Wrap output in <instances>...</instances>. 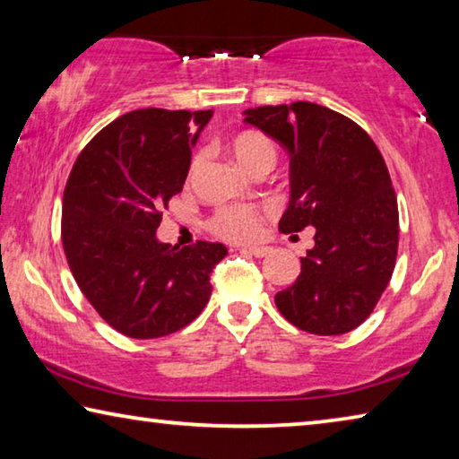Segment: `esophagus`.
I'll return each mask as SVG.
<instances>
[{
	"label": "esophagus",
	"mask_w": 459,
	"mask_h": 459,
	"mask_svg": "<svg viewBox=\"0 0 459 459\" xmlns=\"http://www.w3.org/2000/svg\"><path fill=\"white\" fill-rule=\"evenodd\" d=\"M243 251L251 253L253 257L263 259V257H267V255L271 253V248H269V247H247V248H243Z\"/></svg>",
	"instance_id": "esophagus-1"
}]
</instances>
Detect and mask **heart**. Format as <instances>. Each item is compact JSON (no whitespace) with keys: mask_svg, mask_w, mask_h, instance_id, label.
I'll return each instance as SVG.
<instances>
[{"mask_svg":"<svg viewBox=\"0 0 459 459\" xmlns=\"http://www.w3.org/2000/svg\"><path fill=\"white\" fill-rule=\"evenodd\" d=\"M229 150L232 158L251 174L261 168H273L277 161L275 143L257 131H245L232 137ZM194 168H196V161H194ZM211 227L229 240H248L259 232V216L255 208L245 204L222 206L214 212Z\"/></svg>","mask_w":459,"mask_h":459,"instance_id":"obj_1","label":"heart"}]
</instances>
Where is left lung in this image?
Wrapping results in <instances>:
<instances>
[{"label": "left lung", "mask_w": 459, "mask_h": 459, "mask_svg": "<svg viewBox=\"0 0 459 459\" xmlns=\"http://www.w3.org/2000/svg\"><path fill=\"white\" fill-rule=\"evenodd\" d=\"M243 115L290 153V204L279 230L316 229L301 273L275 295L277 309L317 336L354 330L375 309L397 259V196L383 155L354 121L307 100Z\"/></svg>", "instance_id": "left-lung-1"}]
</instances>
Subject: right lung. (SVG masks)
Listing matches in <instances>:
<instances>
[{"label": "right lung", "mask_w": 459, "mask_h": 459, "mask_svg": "<svg viewBox=\"0 0 459 459\" xmlns=\"http://www.w3.org/2000/svg\"><path fill=\"white\" fill-rule=\"evenodd\" d=\"M212 111L137 108L91 139L62 202V245L84 298L137 340L168 336L198 317L222 243L172 247L158 238L161 206L182 192L192 147Z\"/></svg>", "instance_id": "obj_1"}]
</instances>
